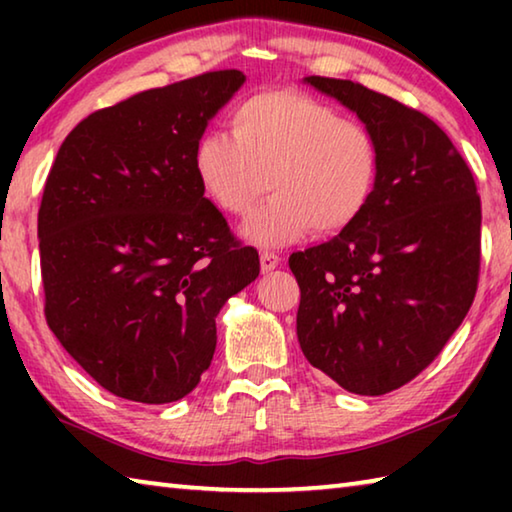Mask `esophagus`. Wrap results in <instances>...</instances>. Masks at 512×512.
I'll return each instance as SVG.
<instances>
[{
    "label": "esophagus",
    "mask_w": 512,
    "mask_h": 512,
    "mask_svg": "<svg viewBox=\"0 0 512 512\" xmlns=\"http://www.w3.org/2000/svg\"><path fill=\"white\" fill-rule=\"evenodd\" d=\"M259 264H262L264 273L273 271V268L280 264V255L273 253V250H262V255H259Z\"/></svg>",
    "instance_id": "obj_1"
}]
</instances>
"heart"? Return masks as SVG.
Masks as SVG:
<instances>
[{"instance_id":"b5f03b06","label":"heart","mask_w":512,"mask_h":512,"mask_svg":"<svg viewBox=\"0 0 512 512\" xmlns=\"http://www.w3.org/2000/svg\"><path fill=\"white\" fill-rule=\"evenodd\" d=\"M230 135L196 142L194 171L223 214L246 219L259 246H282L311 230L318 237L352 228L375 198L381 151L375 133L311 94L280 88L241 99L228 117Z\"/></svg>"}]
</instances>
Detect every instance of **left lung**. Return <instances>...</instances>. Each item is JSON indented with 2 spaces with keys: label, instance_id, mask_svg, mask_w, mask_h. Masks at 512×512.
Wrapping results in <instances>:
<instances>
[{
  "label": "left lung",
  "instance_id": "1",
  "mask_svg": "<svg viewBox=\"0 0 512 512\" xmlns=\"http://www.w3.org/2000/svg\"><path fill=\"white\" fill-rule=\"evenodd\" d=\"M375 133L381 176L366 214L298 250V341L345 391L409 384L463 323L479 287L481 198L447 133L420 110L366 85L307 76Z\"/></svg>",
  "mask_w": 512,
  "mask_h": 512
}]
</instances>
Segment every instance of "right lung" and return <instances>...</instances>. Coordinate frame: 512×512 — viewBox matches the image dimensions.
<instances>
[{"instance_id":"obj_1","label":"right lung","mask_w":512,"mask_h":512,"mask_svg":"<svg viewBox=\"0 0 512 512\" xmlns=\"http://www.w3.org/2000/svg\"><path fill=\"white\" fill-rule=\"evenodd\" d=\"M246 76L216 69L133 94L76 124L38 210L45 318L112 395L167 404L192 393L214 318L259 275V255L203 196L194 149Z\"/></svg>"}]
</instances>
